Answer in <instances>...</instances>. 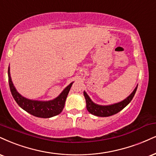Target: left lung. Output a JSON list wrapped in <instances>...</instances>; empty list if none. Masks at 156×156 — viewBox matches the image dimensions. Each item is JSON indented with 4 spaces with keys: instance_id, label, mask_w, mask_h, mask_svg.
<instances>
[{
    "instance_id": "left-lung-1",
    "label": "left lung",
    "mask_w": 156,
    "mask_h": 156,
    "mask_svg": "<svg viewBox=\"0 0 156 156\" xmlns=\"http://www.w3.org/2000/svg\"><path fill=\"white\" fill-rule=\"evenodd\" d=\"M137 86H136L134 91L131 93V94L127 97L125 99L119 102L108 105H101L94 103L91 100L89 95L87 94V93L84 91L83 95L86 99V109L91 114H92L94 115L99 116V117H108V116L115 115V114L121 111V110H123L126 106L128 105L129 102L132 101L135 93H136Z\"/></svg>"
}]
</instances>
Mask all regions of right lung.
I'll return each mask as SVG.
<instances>
[{
    "mask_svg": "<svg viewBox=\"0 0 156 156\" xmlns=\"http://www.w3.org/2000/svg\"><path fill=\"white\" fill-rule=\"evenodd\" d=\"M8 76L11 92L19 106L24 110H25L26 112H27L28 113L36 116V117L43 118V119L54 117V116L59 115L60 112L62 111L67 94H68L71 86L73 83V82H72L69 84L60 93L59 96L54 99L48 101L35 100V99L26 98L18 92L12 80V77L10 74V67H9Z\"/></svg>",
    "mask_w": 156,
    "mask_h": 156,
    "instance_id": "obj_1",
    "label": "right lung"
}]
</instances>
